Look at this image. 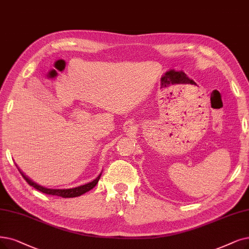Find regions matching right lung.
<instances>
[{"mask_svg":"<svg viewBox=\"0 0 249 249\" xmlns=\"http://www.w3.org/2000/svg\"><path fill=\"white\" fill-rule=\"evenodd\" d=\"M18 171L20 172L21 176L24 178V180L31 185L33 186L34 188H36V190L41 191L45 194H48V195H55V196H60V197H63V198H72V197H77V196H81L83 194H85L86 192L92 190V189L97 185L98 181L100 180V177H101V174L99 175L95 180L91 183H88L86 185H83V186H79V187H75V188H71V189H48V188H45L41 185H38L36 183H35L34 181H32L31 178H29L26 175H24L23 172H21V170H19L18 167Z\"/></svg>","mask_w":249,"mask_h":249,"instance_id":"add662e5","label":"right lung"}]
</instances>
